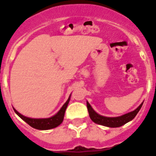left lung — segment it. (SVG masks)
<instances>
[{
    "mask_svg": "<svg viewBox=\"0 0 156 156\" xmlns=\"http://www.w3.org/2000/svg\"><path fill=\"white\" fill-rule=\"evenodd\" d=\"M143 102L137 107L134 111L130 112L129 113H126L125 115H122L121 116L118 117H106L101 115L98 114L92 108L90 105L87 101V107L88 112L90 118L94 122L97 124L102 125V126H108V127H119L122 125L126 124V122L131 121L132 119L136 116L138 112L140 111L141 106H142Z\"/></svg>",
    "mask_w": 156,
    "mask_h": 156,
    "instance_id": "1",
    "label": "left lung"
}]
</instances>
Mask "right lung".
Returning <instances> with one entry per match:
<instances>
[{"mask_svg":"<svg viewBox=\"0 0 156 156\" xmlns=\"http://www.w3.org/2000/svg\"><path fill=\"white\" fill-rule=\"evenodd\" d=\"M70 100V96L68 98V100L66 101V102L63 105V106L61 108V109L57 113L53 116L50 117V118H46V119H33V118H29V117L24 116L22 114H20L19 112L16 111L15 108H13L14 111L19 115L22 119L27 122L30 126L33 128H35L37 129H50L52 128L57 127L58 126L61 124L62 122L63 119H64L65 112H66V108L68 106L69 102Z\"/></svg>","mask_w":156,"mask_h":156,"instance_id":"obj_1","label":"right lung"}]
</instances>
